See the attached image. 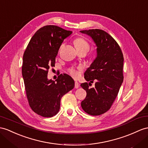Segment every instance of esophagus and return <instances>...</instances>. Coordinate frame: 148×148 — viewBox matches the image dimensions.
<instances>
[{
  "instance_id": "esophagus-1",
  "label": "esophagus",
  "mask_w": 148,
  "mask_h": 148,
  "mask_svg": "<svg viewBox=\"0 0 148 148\" xmlns=\"http://www.w3.org/2000/svg\"><path fill=\"white\" fill-rule=\"evenodd\" d=\"M74 87H75V89H77V88H79V83H78L77 81H75V85H74Z\"/></svg>"
}]
</instances>
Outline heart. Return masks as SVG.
Masks as SVG:
<instances>
[{
  "instance_id": "heart-1",
  "label": "heart",
  "mask_w": 148,
  "mask_h": 148,
  "mask_svg": "<svg viewBox=\"0 0 148 148\" xmlns=\"http://www.w3.org/2000/svg\"><path fill=\"white\" fill-rule=\"evenodd\" d=\"M74 44L75 45V47H76L77 51H86L88 52L90 49V44L85 39L82 37H78L76 38L74 40ZM64 47V44L60 45V49H62ZM81 68H78L77 69H75V68H70L69 69V73L74 78H77L79 76V71Z\"/></svg>"
}]
</instances>
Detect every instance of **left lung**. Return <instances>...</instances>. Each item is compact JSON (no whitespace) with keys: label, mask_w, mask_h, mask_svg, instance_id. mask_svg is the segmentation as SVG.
<instances>
[{"label":"left lung","mask_w":148,"mask_h":148,"mask_svg":"<svg viewBox=\"0 0 148 148\" xmlns=\"http://www.w3.org/2000/svg\"><path fill=\"white\" fill-rule=\"evenodd\" d=\"M80 32L92 37L97 53V58L84 73V78L89 83L81 84L87 92L81 107L89 115L99 116L111 108L123 82V54L114 38L103 30ZM94 82L95 87L90 88Z\"/></svg>","instance_id":"8db88e82"}]
</instances>
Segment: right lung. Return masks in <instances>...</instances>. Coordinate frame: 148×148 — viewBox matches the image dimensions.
Listing matches in <instances>:
<instances>
[{"mask_svg": "<svg viewBox=\"0 0 148 148\" xmlns=\"http://www.w3.org/2000/svg\"><path fill=\"white\" fill-rule=\"evenodd\" d=\"M72 33L56 25L44 26L32 36L24 53L22 73L26 96L32 110L42 117L57 114L61 97L74 87L73 78L66 74H60L56 82L47 79L60 45Z\"/></svg>", "mask_w": 148, "mask_h": 148, "instance_id": "obj_1", "label": "right lung"}]
</instances>
